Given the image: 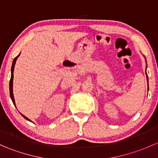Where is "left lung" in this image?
Wrapping results in <instances>:
<instances>
[{"label":"left lung","instance_id":"8db88e82","mask_svg":"<svg viewBox=\"0 0 158 158\" xmlns=\"http://www.w3.org/2000/svg\"><path fill=\"white\" fill-rule=\"evenodd\" d=\"M147 68V67H146ZM146 75H147V73H146ZM147 80H148V75H147Z\"/></svg>","mask_w":158,"mask_h":158}]
</instances>
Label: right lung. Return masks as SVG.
Wrapping results in <instances>:
<instances>
[{
	"label": "right lung",
	"mask_w": 158,
	"mask_h": 158,
	"mask_svg": "<svg viewBox=\"0 0 158 158\" xmlns=\"http://www.w3.org/2000/svg\"><path fill=\"white\" fill-rule=\"evenodd\" d=\"M20 56V54H19L18 56H17V57H15V58L14 59V60H13V63H12V66H11V77H10V83H9V86H10V98L11 100H12L13 103H14V106H16V104H15V100H14V94H13V79H14V66H15V63H16V61H17V58H18V56ZM21 115L23 116V118H24L25 119H27V120L30 121V122H31V121L28 118H27L26 116L23 115V114H21Z\"/></svg>",
	"instance_id": "right-lung-1"
}]
</instances>
